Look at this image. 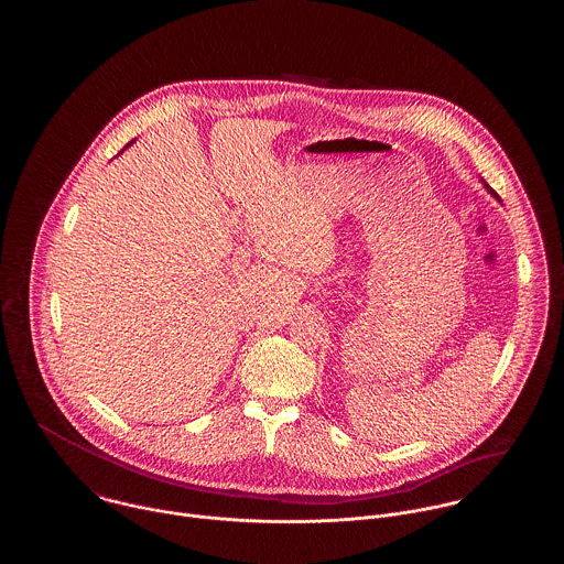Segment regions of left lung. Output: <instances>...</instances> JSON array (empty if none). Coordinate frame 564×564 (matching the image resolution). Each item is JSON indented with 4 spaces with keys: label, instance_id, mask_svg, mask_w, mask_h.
<instances>
[{
    "label": "left lung",
    "instance_id": "left-lung-1",
    "mask_svg": "<svg viewBox=\"0 0 564 564\" xmlns=\"http://www.w3.org/2000/svg\"><path fill=\"white\" fill-rule=\"evenodd\" d=\"M486 188H488V186H486ZM490 192H492V189H490ZM492 194H495V192H492Z\"/></svg>",
    "mask_w": 564,
    "mask_h": 564
}]
</instances>
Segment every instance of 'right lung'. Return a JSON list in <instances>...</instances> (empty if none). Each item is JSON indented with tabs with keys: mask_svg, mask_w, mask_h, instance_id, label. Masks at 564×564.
Wrapping results in <instances>:
<instances>
[{
	"mask_svg": "<svg viewBox=\"0 0 564 564\" xmlns=\"http://www.w3.org/2000/svg\"><path fill=\"white\" fill-rule=\"evenodd\" d=\"M129 145H131V143H127V145H124V148H129Z\"/></svg>",
	"mask_w": 564,
	"mask_h": 564,
	"instance_id": "right-lung-1",
	"label": "right lung"
}]
</instances>
